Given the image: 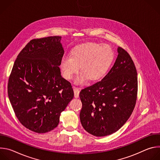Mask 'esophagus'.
<instances>
[{"label": "esophagus", "instance_id": "34e87169", "mask_svg": "<svg viewBox=\"0 0 160 160\" xmlns=\"http://www.w3.org/2000/svg\"><path fill=\"white\" fill-rule=\"evenodd\" d=\"M73 91H74V96L75 98H78L79 97V94H80V90L78 88L76 87H73Z\"/></svg>", "mask_w": 160, "mask_h": 160}]
</instances>
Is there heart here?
<instances>
[{
  "instance_id": "b5f03b06",
  "label": "heart",
  "mask_w": 160,
  "mask_h": 160,
  "mask_svg": "<svg viewBox=\"0 0 160 160\" xmlns=\"http://www.w3.org/2000/svg\"><path fill=\"white\" fill-rule=\"evenodd\" d=\"M114 58L112 49L106 44L86 43L74 48L70 56H64L60 61L64 78L71 80L80 70L82 72L75 83L82 84L88 79L96 81L102 78L109 68Z\"/></svg>"
}]
</instances>
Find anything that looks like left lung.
<instances>
[{"label": "left lung", "instance_id": "left-lung-1", "mask_svg": "<svg viewBox=\"0 0 160 160\" xmlns=\"http://www.w3.org/2000/svg\"><path fill=\"white\" fill-rule=\"evenodd\" d=\"M108 73L96 83L82 89L80 98L82 127L96 137L118 130L134 109L138 94V73L130 55L121 48Z\"/></svg>", "mask_w": 160, "mask_h": 160}]
</instances>
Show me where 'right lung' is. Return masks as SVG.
<instances>
[{
    "mask_svg": "<svg viewBox=\"0 0 160 160\" xmlns=\"http://www.w3.org/2000/svg\"><path fill=\"white\" fill-rule=\"evenodd\" d=\"M61 37L32 40L19 52L8 92L20 123L36 133L55 128L61 113L74 97L71 83L61 77Z\"/></svg>",
    "mask_w": 160,
    "mask_h": 160,
    "instance_id": "1",
    "label": "right lung"
}]
</instances>
